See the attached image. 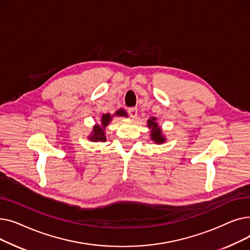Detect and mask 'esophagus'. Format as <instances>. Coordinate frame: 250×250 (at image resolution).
<instances>
[{"label": "esophagus", "mask_w": 250, "mask_h": 250, "mask_svg": "<svg viewBox=\"0 0 250 250\" xmlns=\"http://www.w3.org/2000/svg\"><path fill=\"white\" fill-rule=\"evenodd\" d=\"M127 112L130 117L136 118L138 116V108L137 107H130L127 109Z\"/></svg>", "instance_id": "34e87169"}]
</instances>
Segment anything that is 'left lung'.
<instances>
[{
  "label": "left lung",
  "mask_w": 250,
  "mask_h": 250,
  "mask_svg": "<svg viewBox=\"0 0 250 250\" xmlns=\"http://www.w3.org/2000/svg\"><path fill=\"white\" fill-rule=\"evenodd\" d=\"M148 127L151 129L150 137L156 144H163L166 139L162 134V129L156 122V117H150L148 120Z\"/></svg>",
  "instance_id": "obj_1"
}]
</instances>
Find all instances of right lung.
I'll return each mask as SVG.
<instances>
[{
    "mask_svg": "<svg viewBox=\"0 0 250 250\" xmlns=\"http://www.w3.org/2000/svg\"><path fill=\"white\" fill-rule=\"evenodd\" d=\"M116 116H124L127 117V113L125 109L121 108L118 109L113 115H110L109 113H105L101 117V124L100 125H95L93 126V130H92V134L88 137V139L92 142H105L106 141V137H105V128L109 125L111 122L112 117Z\"/></svg>",
    "mask_w": 250,
    "mask_h": 250,
    "instance_id": "obj_1",
    "label": "right lung"
}]
</instances>
